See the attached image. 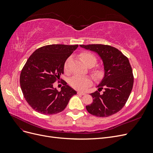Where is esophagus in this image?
I'll return each instance as SVG.
<instances>
[{
  "label": "esophagus",
  "mask_w": 153,
  "mask_h": 153,
  "mask_svg": "<svg viewBox=\"0 0 153 153\" xmlns=\"http://www.w3.org/2000/svg\"><path fill=\"white\" fill-rule=\"evenodd\" d=\"M77 94H80V95H85V92H80V91H78V92H77Z\"/></svg>",
  "instance_id": "esophagus-1"
}]
</instances>
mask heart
Segmentation results:
<instances>
[{"label":"heart","instance_id":"obj_1","mask_svg":"<svg viewBox=\"0 0 153 153\" xmlns=\"http://www.w3.org/2000/svg\"><path fill=\"white\" fill-rule=\"evenodd\" d=\"M80 57L82 61L87 66L92 67L94 66L97 62L96 57L93 54L89 52H84L80 54ZM69 62V59H68L64 64V70L67 71L68 69V63ZM104 69L103 68H98L94 69L92 71V75L96 78H101L104 76ZM91 84V80L89 77L84 76L80 75H75L73 76L70 80V84L74 89L83 91Z\"/></svg>","mask_w":153,"mask_h":153}]
</instances>
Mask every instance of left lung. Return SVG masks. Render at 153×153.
Here are the masks:
<instances>
[{
  "label": "left lung",
  "mask_w": 153,
  "mask_h": 153,
  "mask_svg": "<svg viewBox=\"0 0 153 153\" xmlns=\"http://www.w3.org/2000/svg\"><path fill=\"white\" fill-rule=\"evenodd\" d=\"M80 47L98 54L105 71L97 85L98 91L91 94L93 101L86 106L87 110L97 117H108L117 113L126 103L133 88V75L128 59L109 45H80ZM103 88L104 91L101 94L99 91Z\"/></svg>",
  "instance_id": "1"
}]
</instances>
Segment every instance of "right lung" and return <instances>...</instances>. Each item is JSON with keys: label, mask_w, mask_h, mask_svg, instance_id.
<instances>
[{"label": "right lung", "mask_w": 153, "mask_h": 153, "mask_svg": "<svg viewBox=\"0 0 153 153\" xmlns=\"http://www.w3.org/2000/svg\"><path fill=\"white\" fill-rule=\"evenodd\" d=\"M78 47L46 45L37 49L27 61L20 74V87L27 102L36 112L45 115L61 112L76 94L66 82L60 92L53 85L64 73L66 59Z\"/></svg>", "instance_id": "1"}]
</instances>
